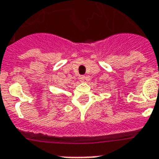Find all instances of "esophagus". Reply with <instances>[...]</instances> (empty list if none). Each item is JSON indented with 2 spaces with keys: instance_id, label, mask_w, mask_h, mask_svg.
Instances as JSON below:
<instances>
[{
  "instance_id": "34e87169",
  "label": "esophagus",
  "mask_w": 159,
  "mask_h": 159,
  "mask_svg": "<svg viewBox=\"0 0 159 159\" xmlns=\"http://www.w3.org/2000/svg\"><path fill=\"white\" fill-rule=\"evenodd\" d=\"M79 80L81 81V82H84L85 80H86V76H84V75H81L79 76Z\"/></svg>"
}]
</instances>
